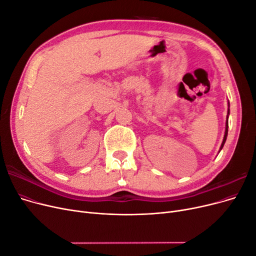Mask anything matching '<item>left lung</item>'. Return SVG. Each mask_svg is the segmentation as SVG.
<instances>
[{"label": "left lung", "instance_id": "obj_1", "mask_svg": "<svg viewBox=\"0 0 256 256\" xmlns=\"http://www.w3.org/2000/svg\"><path fill=\"white\" fill-rule=\"evenodd\" d=\"M228 114H229V109H228ZM227 134H228V116H227V120H226V129H225V136H224V138H223V142L221 144V149L223 148V146L226 142V138H227Z\"/></svg>", "mask_w": 256, "mask_h": 256}]
</instances>
